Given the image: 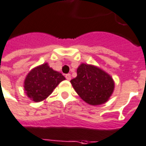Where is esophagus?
<instances>
[{
  "mask_svg": "<svg viewBox=\"0 0 146 146\" xmlns=\"http://www.w3.org/2000/svg\"><path fill=\"white\" fill-rule=\"evenodd\" d=\"M65 78H66V79H67V80H68V81H69V80H70V79H71V75H70V74H66V75H65Z\"/></svg>",
  "mask_w": 146,
  "mask_h": 146,
  "instance_id": "1",
  "label": "esophagus"
}]
</instances>
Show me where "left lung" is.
Wrapping results in <instances>:
<instances>
[{"label":"left lung","mask_w":146,"mask_h":146,"mask_svg":"<svg viewBox=\"0 0 146 146\" xmlns=\"http://www.w3.org/2000/svg\"><path fill=\"white\" fill-rule=\"evenodd\" d=\"M77 76L70 82L80 98L91 106L108 102L114 90L113 77L98 66L82 63L77 69Z\"/></svg>","instance_id":"obj_1"}]
</instances>
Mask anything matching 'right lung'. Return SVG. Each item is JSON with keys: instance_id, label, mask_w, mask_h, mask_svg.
<instances>
[{"instance_id": "obj_1", "label": "right lung", "mask_w": 146, "mask_h": 146, "mask_svg": "<svg viewBox=\"0 0 146 146\" xmlns=\"http://www.w3.org/2000/svg\"><path fill=\"white\" fill-rule=\"evenodd\" d=\"M64 80L65 77L61 73L50 68L48 63H44L28 73L24 81V89L30 100L40 102L48 98Z\"/></svg>"}]
</instances>
